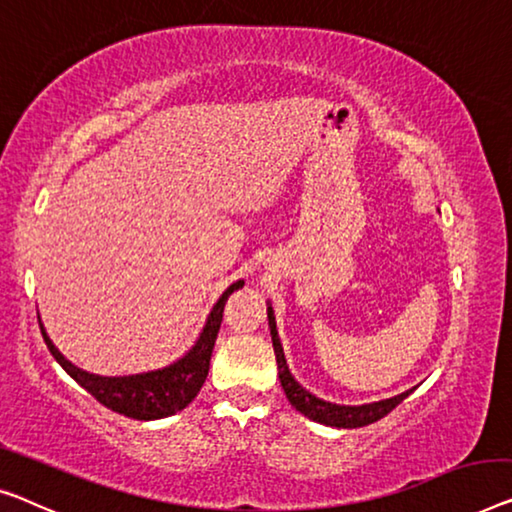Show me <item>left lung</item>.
<instances>
[{"mask_svg":"<svg viewBox=\"0 0 512 512\" xmlns=\"http://www.w3.org/2000/svg\"><path fill=\"white\" fill-rule=\"evenodd\" d=\"M266 315H269V329H271V340H273V352H276L278 377H280L282 391H285L287 400L292 402V407L296 411H301L303 416H308L310 421L331 425V427L370 425V423L379 421V418H384L388 411H393L411 391H414V388H409V391L393 395V398L368 402V404H335V402H326L322 398H317V395L305 391L299 381L294 379L292 372H289L287 358H285V352H282V342H280V335L276 329V315H273L271 303H266Z\"/></svg>","mask_w":512,"mask_h":512,"instance_id":"1","label":"left lung"}]
</instances>
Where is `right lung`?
<instances>
[{"mask_svg":"<svg viewBox=\"0 0 512 512\" xmlns=\"http://www.w3.org/2000/svg\"><path fill=\"white\" fill-rule=\"evenodd\" d=\"M241 287L243 280H236L220 294V299L213 303L200 335H197L195 345L186 354L174 363L165 365V368L140 372V375L103 377L78 368L55 347V342L50 340V335L43 329L41 317H38V324H41L43 340L50 354L55 356L61 368L78 381L87 393L94 395L108 409L117 411V414L135 418V421H156V418L174 416L197 398L204 379L209 375V361L220 331V322H223L225 303Z\"/></svg>","mask_w":512,"mask_h":512,"instance_id":"obj_1","label":"right lung"}]
</instances>
